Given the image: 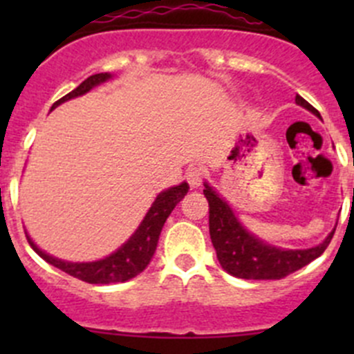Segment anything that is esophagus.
I'll list each match as a JSON object with an SVG mask.
<instances>
[{
	"label": "esophagus",
	"instance_id": "1",
	"mask_svg": "<svg viewBox=\"0 0 354 354\" xmlns=\"http://www.w3.org/2000/svg\"><path fill=\"white\" fill-rule=\"evenodd\" d=\"M203 176H205V171L198 166L190 167V169L187 171V181L190 183L192 188H198L200 185H202Z\"/></svg>",
	"mask_w": 354,
	"mask_h": 354
}]
</instances>
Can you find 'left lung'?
<instances>
[{
    "mask_svg": "<svg viewBox=\"0 0 354 354\" xmlns=\"http://www.w3.org/2000/svg\"><path fill=\"white\" fill-rule=\"evenodd\" d=\"M296 104L308 109L320 118L319 111L305 101L301 95H296ZM203 195L209 200V231L210 240L216 248L217 260L227 274L240 279H281L288 274L308 266L312 260L322 255L329 246L334 230L327 234L326 240L312 248L289 250L266 243L250 233L240 223L236 214L209 183H203Z\"/></svg>",
    "mask_w": 354,
    "mask_h": 354,
    "instance_id": "obj_1",
    "label": "left lung"
}]
</instances>
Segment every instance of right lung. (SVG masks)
I'll return each mask as SVG.
<instances>
[{
  "label": "right lung",
  "mask_w": 354,
  "mask_h": 354,
  "mask_svg": "<svg viewBox=\"0 0 354 354\" xmlns=\"http://www.w3.org/2000/svg\"><path fill=\"white\" fill-rule=\"evenodd\" d=\"M113 78L111 73H95L92 77H88L87 80L82 82L75 91H71L70 94H66L65 97H62L59 101H56L51 106V111L58 108L63 102L70 101V99L80 97V95L87 94L92 88L97 87V85L104 84ZM188 183L176 185V187H171L167 190H162L157 195L154 202H152L151 209L147 210L145 217L142 219V223L138 224L137 230L133 231L130 238L124 241L123 245L118 250H114L113 253H109L104 259L94 260V262H68V260H62L58 257H53L49 253H46L44 250L39 248L34 243L30 236L27 233V240L30 243L34 252L37 253L41 259H44L46 262L51 263V266L58 267L63 272L70 274V276L77 277V279L85 281L88 284H111V283H124V281H130L133 277H137L138 274L144 272L145 267L149 266V262L154 257L157 241H159V234L162 231L164 223L169 217V214L173 212L174 207L180 203V200L187 195L188 192Z\"/></svg>",
  "instance_id": "obj_1"
}]
</instances>
